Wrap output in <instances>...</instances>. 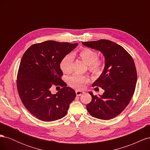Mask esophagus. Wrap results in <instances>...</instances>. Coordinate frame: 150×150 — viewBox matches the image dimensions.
<instances>
[{
  "instance_id": "1",
  "label": "esophagus",
  "mask_w": 150,
  "mask_h": 150,
  "mask_svg": "<svg viewBox=\"0 0 150 150\" xmlns=\"http://www.w3.org/2000/svg\"><path fill=\"white\" fill-rule=\"evenodd\" d=\"M84 93V92L82 91H79V90L76 91V94L77 96H81V94H83Z\"/></svg>"
}]
</instances>
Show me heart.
<instances>
[{
	"instance_id": "b5f03b06",
	"label": "heart",
	"mask_w": 150,
	"mask_h": 150,
	"mask_svg": "<svg viewBox=\"0 0 150 150\" xmlns=\"http://www.w3.org/2000/svg\"><path fill=\"white\" fill-rule=\"evenodd\" d=\"M74 56H78L86 64L88 65L89 70L94 74H99L103 71L104 64L101 59H98V54L96 51L88 48H83L79 51L72 54ZM73 56L71 54L66 55L62 59L60 67L63 72L66 74H70L72 72ZM89 79L85 76L79 74H74L69 79V84L71 87L82 89L87 84Z\"/></svg>"
}]
</instances>
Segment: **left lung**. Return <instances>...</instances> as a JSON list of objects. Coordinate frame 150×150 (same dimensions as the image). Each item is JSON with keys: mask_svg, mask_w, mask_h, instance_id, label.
Wrapping results in <instances>:
<instances>
[{"mask_svg": "<svg viewBox=\"0 0 150 150\" xmlns=\"http://www.w3.org/2000/svg\"><path fill=\"white\" fill-rule=\"evenodd\" d=\"M82 44L100 51L105 59L102 74L93 84L104 92L99 96L89 92L92 100L86 109L94 117L111 120L125 110L134 93L137 72L134 61L123 47L111 40L101 39Z\"/></svg>", "mask_w": 150, "mask_h": 150, "instance_id": "1", "label": "left lung"}]
</instances>
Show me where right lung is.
Masks as SVG:
<instances>
[{"label":"right lung","instance_id":"obj_1","mask_svg":"<svg viewBox=\"0 0 150 150\" xmlns=\"http://www.w3.org/2000/svg\"><path fill=\"white\" fill-rule=\"evenodd\" d=\"M78 45L47 40L32 45L22 56L17 77L18 93L25 108L39 120L62 118L75 99V91L61 79L60 64ZM52 85L63 88L52 94Z\"/></svg>","mask_w":150,"mask_h":150}]
</instances>
